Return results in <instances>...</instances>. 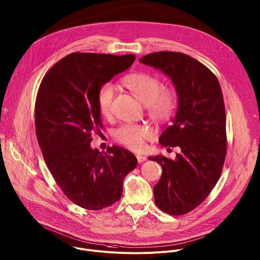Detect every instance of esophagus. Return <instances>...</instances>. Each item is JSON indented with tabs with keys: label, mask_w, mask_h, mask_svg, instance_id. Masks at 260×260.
<instances>
[{
	"label": "esophagus",
	"mask_w": 260,
	"mask_h": 260,
	"mask_svg": "<svg viewBox=\"0 0 260 260\" xmlns=\"http://www.w3.org/2000/svg\"><path fill=\"white\" fill-rule=\"evenodd\" d=\"M146 157H144V156H142V155H138L137 156V160H138V162L139 163H143V162H145L146 161Z\"/></svg>",
	"instance_id": "1"
}]
</instances>
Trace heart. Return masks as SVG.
Returning <instances> with one entry per match:
<instances>
[{"instance_id":"b5f03b06","label":"heart","mask_w":260,"mask_h":260,"mask_svg":"<svg viewBox=\"0 0 260 260\" xmlns=\"http://www.w3.org/2000/svg\"><path fill=\"white\" fill-rule=\"evenodd\" d=\"M121 84L143 104L148 116L155 123L169 121L177 108L178 94L173 87H161V81L146 72H136L126 75ZM114 88L111 84L102 85L96 95L97 107L102 117L108 119L112 115ZM153 129L147 124H124L114 133L115 140L132 149L141 150L145 142L151 139Z\"/></svg>"}]
</instances>
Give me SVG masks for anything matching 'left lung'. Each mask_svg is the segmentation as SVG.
Here are the masks:
<instances>
[{"instance_id":"obj_1","label":"left lung","mask_w":260,"mask_h":260,"mask_svg":"<svg viewBox=\"0 0 260 260\" xmlns=\"http://www.w3.org/2000/svg\"><path fill=\"white\" fill-rule=\"evenodd\" d=\"M140 61L166 74L178 94L172 125L161 135L164 147L177 148L175 160L150 157L163 169L154 186L157 207L180 216L200 206L217 184L227 153L226 111L215 74L196 58L173 51H158Z\"/></svg>"}]
</instances>
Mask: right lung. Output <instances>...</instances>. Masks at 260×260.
Here are the masks:
<instances>
[{
    "label": "right lung",
    "instance_id": "right-lung-1",
    "mask_svg": "<svg viewBox=\"0 0 260 260\" xmlns=\"http://www.w3.org/2000/svg\"><path fill=\"white\" fill-rule=\"evenodd\" d=\"M134 54L73 52L43 77L35 101V131L44 161L63 194L91 211L116 203L124 177L138 160L128 150L113 146L93 150L92 132L102 127L98 89L128 69Z\"/></svg>",
    "mask_w": 260,
    "mask_h": 260
}]
</instances>
